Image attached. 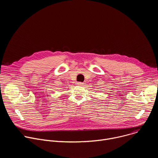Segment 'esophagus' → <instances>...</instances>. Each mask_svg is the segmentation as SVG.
Masks as SVG:
<instances>
[{"label":"esophagus","mask_w":158,"mask_h":158,"mask_svg":"<svg viewBox=\"0 0 158 158\" xmlns=\"http://www.w3.org/2000/svg\"><path fill=\"white\" fill-rule=\"evenodd\" d=\"M76 84L77 85H82L84 84L83 82H77V83H76Z\"/></svg>","instance_id":"1"}]
</instances>
